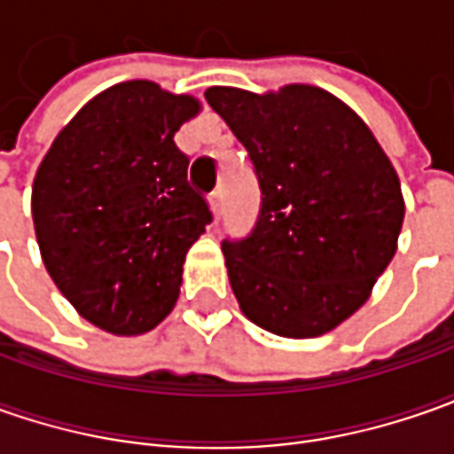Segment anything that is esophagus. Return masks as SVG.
I'll use <instances>...</instances> for the list:
<instances>
[{
    "mask_svg": "<svg viewBox=\"0 0 454 454\" xmlns=\"http://www.w3.org/2000/svg\"><path fill=\"white\" fill-rule=\"evenodd\" d=\"M209 209H212L215 217H219V212H222V189H215L209 194Z\"/></svg>",
    "mask_w": 454,
    "mask_h": 454,
    "instance_id": "obj_1",
    "label": "esophagus"
}]
</instances>
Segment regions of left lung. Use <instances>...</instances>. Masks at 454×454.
Here are the masks:
<instances>
[{"instance_id":"obj_1","label":"left lung","mask_w":454,"mask_h":454,"mask_svg":"<svg viewBox=\"0 0 454 454\" xmlns=\"http://www.w3.org/2000/svg\"><path fill=\"white\" fill-rule=\"evenodd\" d=\"M204 98L247 149L262 192L253 235L222 242L242 313L286 339L333 331L369 301L396 253L404 197L389 156L316 85H215Z\"/></svg>"}]
</instances>
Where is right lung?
<instances>
[{
	"label": "right lung",
	"instance_id": "right-lung-1",
	"mask_svg": "<svg viewBox=\"0 0 454 454\" xmlns=\"http://www.w3.org/2000/svg\"><path fill=\"white\" fill-rule=\"evenodd\" d=\"M201 111L151 80L98 93L58 133L32 184L50 278L85 321L141 336L171 313L184 260L212 222L174 144Z\"/></svg>",
	"mask_w": 454,
	"mask_h": 454
}]
</instances>
